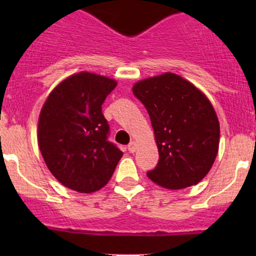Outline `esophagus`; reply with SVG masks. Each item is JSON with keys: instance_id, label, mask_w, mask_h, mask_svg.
<instances>
[{"instance_id": "1", "label": "esophagus", "mask_w": 256, "mask_h": 256, "mask_svg": "<svg viewBox=\"0 0 256 256\" xmlns=\"http://www.w3.org/2000/svg\"><path fill=\"white\" fill-rule=\"evenodd\" d=\"M128 151L131 152V154L136 152V150H138V144H136V141H131V142L128 144Z\"/></svg>"}]
</instances>
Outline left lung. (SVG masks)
Returning <instances> with one entry per match:
<instances>
[{
	"instance_id": "left-lung-1",
	"label": "left lung",
	"mask_w": 256,
	"mask_h": 256,
	"mask_svg": "<svg viewBox=\"0 0 256 256\" xmlns=\"http://www.w3.org/2000/svg\"><path fill=\"white\" fill-rule=\"evenodd\" d=\"M132 92L151 118L160 160L147 172L167 190H182L208 174L219 150L218 116L196 85L174 73L135 82Z\"/></svg>"
}]
</instances>
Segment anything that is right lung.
I'll use <instances>...</instances> for the list:
<instances>
[{
  "mask_svg": "<svg viewBox=\"0 0 256 256\" xmlns=\"http://www.w3.org/2000/svg\"><path fill=\"white\" fill-rule=\"evenodd\" d=\"M116 80L80 72L50 92L38 118V146L48 170L64 187L80 193L102 190L122 152L108 141L102 112Z\"/></svg>",
  "mask_w": 256,
  "mask_h": 256,
  "instance_id": "right-lung-1",
  "label": "right lung"
}]
</instances>
